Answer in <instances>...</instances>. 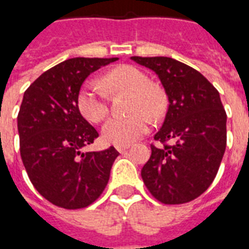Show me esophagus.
<instances>
[{"instance_id":"1","label":"esophagus","mask_w":249,"mask_h":249,"mask_svg":"<svg viewBox=\"0 0 249 249\" xmlns=\"http://www.w3.org/2000/svg\"><path fill=\"white\" fill-rule=\"evenodd\" d=\"M126 149H128V145H118L117 146V151L119 153H123V152H126Z\"/></svg>"}]
</instances>
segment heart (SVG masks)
I'll use <instances>...</instances> for the list:
<instances>
[{
	"label": "heart",
	"mask_w": 249,
	"mask_h": 249,
	"mask_svg": "<svg viewBox=\"0 0 249 249\" xmlns=\"http://www.w3.org/2000/svg\"><path fill=\"white\" fill-rule=\"evenodd\" d=\"M101 84L105 89L115 92L127 89L132 92L130 110L126 117H114L103 127V138L109 144L128 145L148 132L152 118H160L163 113V98L159 90L151 86V80L142 71L134 66L122 65L104 75ZM78 107L84 118L98 123L107 118V97L105 90L93 80L83 86L78 94Z\"/></svg>",
	"instance_id": "heart-1"
}]
</instances>
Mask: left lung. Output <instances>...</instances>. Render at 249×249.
<instances>
[{"label":"left lung","instance_id":"8db88e82","mask_svg":"<svg viewBox=\"0 0 249 249\" xmlns=\"http://www.w3.org/2000/svg\"><path fill=\"white\" fill-rule=\"evenodd\" d=\"M159 75L169 98L162 127L142 178L167 205L190 203L214 180L226 149V111L218 90L204 75L169 57H131ZM173 140V144L168 142Z\"/></svg>","mask_w":249,"mask_h":249}]
</instances>
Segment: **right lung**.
<instances>
[{
	"label": "right lung",
	"mask_w": 249,
	"mask_h": 249,
	"mask_svg": "<svg viewBox=\"0 0 249 249\" xmlns=\"http://www.w3.org/2000/svg\"><path fill=\"white\" fill-rule=\"evenodd\" d=\"M118 58H70L41 74L24 92L18 113L20 157L31 183L48 201L82 209L105 190L118 151L82 152L98 132L78 107L88 75Z\"/></svg>",
	"instance_id": "right-lung-1"
}]
</instances>
